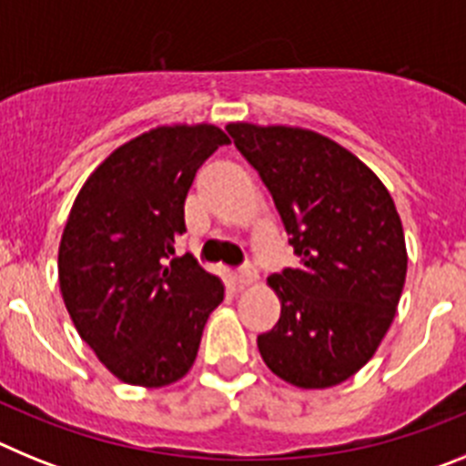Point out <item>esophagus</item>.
I'll list each match as a JSON object with an SVG mask.
<instances>
[{
	"label": "esophagus",
	"instance_id": "34e87169",
	"mask_svg": "<svg viewBox=\"0 0 466 466\" xmlns=\"http://www.w3.org/2000/svg\"><path fill=\"white\" fill-rule=\"evenodd\" d=\"M258 279V273L257 268H252V266H247V268H242L240 273L236 275V282L240 284V287H249V284H254Z\"/></svg>",
	"mask_w": 466,
	"mask_h": 466
}]
</instances>
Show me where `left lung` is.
<instances>
[{"label":"left lung","instance_id":"8db88e82","mask_svg":"<svg viewBox=\"0 0 466 466\" xmlns=\"http://www.w3.org/2000/svg\"><path fill=\"white\" fill-rule=\"evenodd\" d=\"M270 191L299 268L270 275L279 319L257 339L270 371L300 390L355 376L397 315L409 254L385 184L339 142L294 126L228 123Z\"/></svg>","mask_w":466,"mask_h":466}]
</instances>
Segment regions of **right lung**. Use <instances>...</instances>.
<instances>
[{"mask_svg":"<svg viewBox=\"0 0 466 466\" xmlns=\"http://www.w3.org/2000/svg\"><path fill=\"white\" fill-rule=\"evenodd\" d=\"M230 144L209 123L151 127L90 172L63 230L57 278L81 339L127 385L166 387L193 366L224 284L191 254L184 200L198 167Z\"/></svg>","mask_w":466,"mask_h":466,"instance_id":"obj_1","label":"right lung"}]
</instances>
